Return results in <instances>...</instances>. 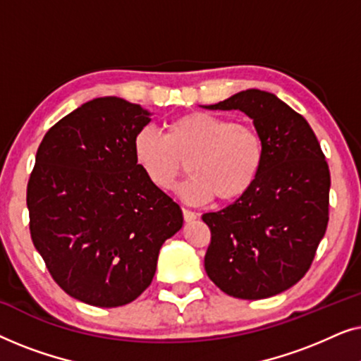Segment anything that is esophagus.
Wrapping results in <instances>:
<instances>
[{"label":"esophagus","mask_w":361,"mask_h":361,"mask_svg":"<svg viewBox=\"0 0 361 361\" xmlns=\"http://www.w3.org/2000/svg\"><path fill=\"white\" fill-rule=\"evenodd\" d=\"M182 215H184V220L187 221V224H189V221H194L197 219L195 212H190V210H187V209H182Z\"/></svg>","instance_id":"obj_1"}]
</instances>
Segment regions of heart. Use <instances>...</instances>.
Returning <instances> with one entry per match:
<instances>
[{"mask_svg": "<svg viewBox=\"0 0 361 361\" xmlns=\"http://www.w3.org/2000/svg\"><path fill=\"white\" fill-rule=\"evenodd\" d=\"M133 154L147 180L171 190L187 162L189 177L177 195L190 205H205L219 197L231 202L245 195L264 162L259 133L230 118L195 111L171 121L166 135L142 128L133 141Z\"/></svg>", "mask_w": 361, "mask_h": 361, "instance_id": "heart-1", "label": "heart"}]
</instances>
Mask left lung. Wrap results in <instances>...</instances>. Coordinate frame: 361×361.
<instances>
[{"label": "left lung", "instance_id": "left-lung-1", "mask_svg": "<svg viewBox=\"0 0 361 361\" xmlns=\"http://www.w3.org/2000/svg\"><path fill=\"white\" fill-rule=\"evenodd\" d=\"M209 110H240L264 145L255 185L202 215L212 241L205 271L225 294L266 299L302 279L329 224L330 172L309 123L274 93L243 90Z\"/></svg>", "mask_w": 361, "mask_h": 361}]
</instances>
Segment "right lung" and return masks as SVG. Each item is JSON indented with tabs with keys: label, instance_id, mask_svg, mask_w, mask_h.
<instances>
[{
	"label": "right lung",
	"instance_id": "obj_1",
	"mask_svg": "<svg viewBox=\"0 0 361 361\" xmlns=\"http://www.w3.org/2000/svg\"><path fill=\"white\" fill-rule=\"evenodd\" d=\"M152 113L118 97L83 103L46 133L27 184L32 243L71 298L120 307L154 278L180 207L133 154Z\"/></svg>",
	"mask_w": 361,
	"mask_h": 361
}]
</instances>
